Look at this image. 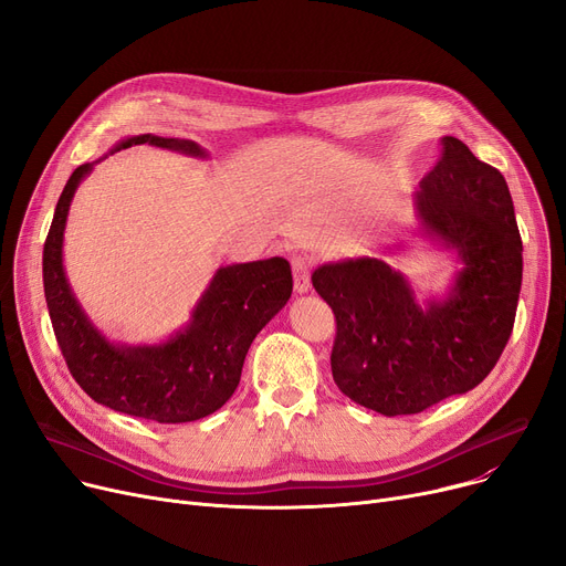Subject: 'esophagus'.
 Returning <instances> with one entry per match:
<instances>
[{"mask_svg": "<svg viewBox=\"0 0 566 566\" xmlns=\"http://www.w3.org/2000/svg\"><path fill=\"white\" fill-rule=\"evenodd\" d=\"M291 268H293V289L298 293H307L312 286L310 284V261L305 256H293Z\"/></svg>", "mask_w": 566, "mask_h": 566, "instance_id": "34e87169", "label": "esophagus"}]
</instances>
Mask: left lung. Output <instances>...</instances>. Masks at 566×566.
<instances>
[{
	"instance_id": "left-lung-1",
	"label": "left lung",
	"mask_w": 566,
	"mask_h": 566,
	"mask_svg": "<svg viewBox=\"0 0 566 566\" xmlns=\"http://www.w3.org/2000/svg\"><path fill=\"white\" fill-rule=\"evenodd\" d=\"M415 211L422 231L461 261L444 301L420 307L408 280L374 256L323 263L312 275L337 321V388L388 418L478 388L510 342L523 280L507 181L461 139L442 137Z\"/></svg>"
}]
</instances>
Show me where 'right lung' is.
<instances>
[{
  "instance_id": "1",
  "label": "right lung",
  "mask_w": 566,
  "mask_h": 566,
  "mask_svg": "<svg viewBox=\"0 0 566 566\" xmlns=\"http://www.w3.org/2000/svg\"><path fill=\"white\" fill-rule=\"evenodd\" d=\"M133 144L206 156L190 139L158 135L128 137L114 151ZM92 169V163H84L71 174L43 248L45 303L56 344L73 378L94 401L160 424L201 420L235 392L250 344L291 298V265L282 256L224 265L203 291L188 328L156 346L112 344L82 312L62 261L71 199Z\"/></svg>"
}]
</instances>
